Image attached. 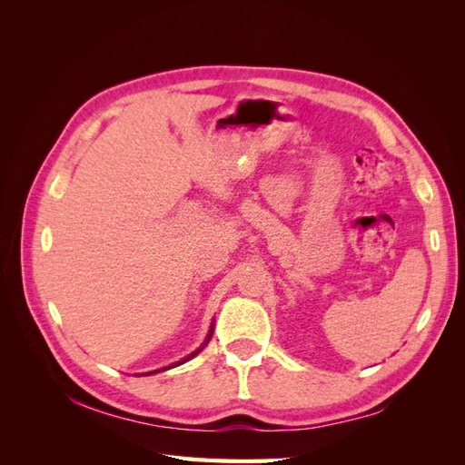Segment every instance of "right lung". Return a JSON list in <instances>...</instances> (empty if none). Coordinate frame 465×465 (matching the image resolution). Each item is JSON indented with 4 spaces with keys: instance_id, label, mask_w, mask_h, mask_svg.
I'll return each instance as SVG.
<instances>
[{
    "instance_id": "add662e5",
    "label": "right lung",
    "mask_w": 465,
    "mask_h": 465,
    "mask_svg": "<svg viewBox=\"0 0 465 465\" xmlns=\"http://www.w3.org/2000/svg\"><path fill=\"white\" fill-rule=\"evenodd\" d=\"M211 335H213V322H211V326H209V331H207V335H205V340H203V343L193 351V353H190L188 357H184L182 361H176V362H173V364H168V367H163V369H157V371H151V372H143V376H149V374H157V372H161V371H168V369H174V367H180V364H184V362H188L190 359H193L195 355L198 353H202V351L205 349V345L209 343V340H211Z\"/></svg>"
}]
</instances>
